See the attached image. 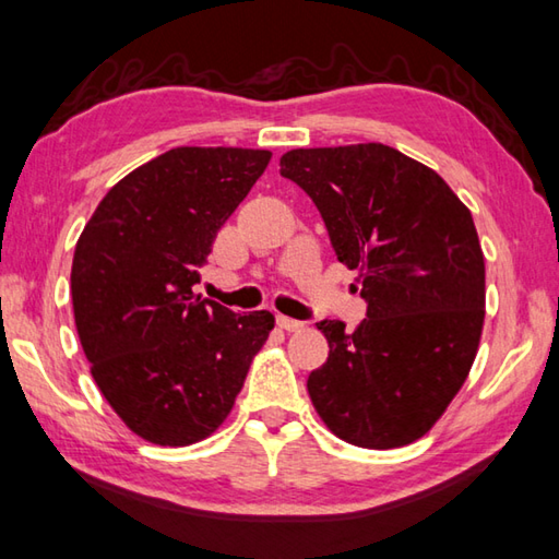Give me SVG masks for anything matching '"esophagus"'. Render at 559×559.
Wrapping results in <instances>:
<instances>
[{"instance_id":"34e87169","label":"esophagus","mask_w":559,"mask_h":559,"mask_svg":"<svg viewBox=\"0 0 559 559\" xmlns=\"http://www.w3.org/2000/svg\"><path fill=\"white\" fill-rule=\"evenodd\" d=\"M276 322H278L281 330H286V332H300L302 330L300 320H293V317H286V314H278Z\"/></svg>"}]
</instances>
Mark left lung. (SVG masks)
Instances as JSON below:
<instances>
[{"label":"left lung","mask_w":559,"mask_h":559,"mask_svg":"<svg viewBox=\"0 0 559 559\" xmlns=\"http://www.w3.org/2000/svg\"><path fill=\"white\" fill-rule=\"evenodd\" d=\"M281 177L310 195L336 259L360 269L368 305L356 332L317 322L330 342L308 378L317 414L360 448L421 439L461 390L483 334L473 215L439 174L382 142L290 150Z\"/></svg>","instance_id":"left-lung-1"}]
</instances>
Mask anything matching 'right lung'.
Instances as JSON below:
<instances>
[{
  "mask_svg": "<svg viewBox=\"0 0 559 559\" xmlns=\"http://www.w3.org/2000/svg\"><path fill=\"white\" fill-rule=\"evenodd\" d=\"M269 150L174 147L120 179L72 261L74 322L102 395L159 445L211 436L233 409L269 310L193 295L217 229L264 174Z\"/></svg>",
  "mask_w": 559,
  "mask_h": 559,
  "instance_id": "obj_1",
  "label": "right lung"
}]
</instances>
